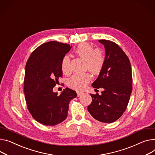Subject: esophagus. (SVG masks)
<instances>
[{
	"label": "esophagus",
	"instance_id": "esophagus-1",
	"mask_svg": "<svg viewBox=\"0 0 155 155\" xmlns=\"http://www.w3.org/2000/svg\"><path fill=\"white\" fill-rule=\"evenodd\" d=\"M83 94V92H80V91H77V96H78V97H79L80 96H81V95Z\"/></svg>",
	"mask_w": 155,
	"mask_h": 155
}]
</instances>
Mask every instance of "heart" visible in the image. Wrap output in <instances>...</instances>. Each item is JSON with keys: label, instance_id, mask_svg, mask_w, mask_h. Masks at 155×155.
Listing matches in <instances>:
<instances>
[{"label": "heart", "instance_id": "1", "mask_svg": "<svg viewBox=\"0 0 155 155\" xmlns=\"http://www.w3.org/2000/svg\"><path fill=\"white\" fill-rule=\"evenodd\" d=\"M79 57L86 61V68L93 74H98L102 69L105 61L104 53L101 49H94L88 43L80 44L76 50ZM63 73L68 74L71 72L70 58L65 55L61 59ZM91 80V75L87 73L75 74L68 80V86L76 90L84 88Z\"/></svg>", "mask_w": 155, "mask_h": 155}]
</instances>
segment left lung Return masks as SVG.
<instances>
[{"mask_svg":"<svg viewBox=\"0 0 155 155\" xmlns=\"http://www.w3.org/2000/svg\"><path fill=\"white\" fill-rule=\"evenodd\" d=\"M105 50L104 66L97 79L92 84L100 95L90 94L92 101L87 110L96 120L112 123L120 118L126 110L132 91V68L128 58L115 43L100 40Z\"/></svg>","mask_w":155,"mask_h":155,"instance_id":"8db88e82","label":"left lung"}]
</instances>
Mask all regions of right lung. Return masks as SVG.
Instances as JSON below:
<instances>
[{"instance_id":"right-lung-1","label":"right lung","mask_w":155,"mask_h":155,"mask_svg":"<svg viewBox=\"0 0 155 155\" xmlns=\"http://www.w3.org/2000/svg\"><path fill=\"white\" fill-rule=\"evenodd\" d=\"M71 47L51 41L42 44L30 54L25 66L24 92L28 111L39 123L54 126L66 118L69 102L76 91L66 88L60 95L53 91L63 76L61 59Z\"/></svg>"}]
</instances>
